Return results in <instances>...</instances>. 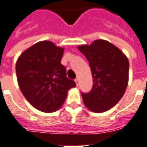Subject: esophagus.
<instances>
[{
  "mask_svg": "<svg viewBox=\"0 0 147 147\" xmlns=\"http://www.w3.org/2000/svg\"><path fill=\"white\" fill-rule=\"evenodd\" d=\"M75 82H76V85L78 86V85H79V83H80V79H79V78H76V79L75 80Z\"/></svg>",
  "mask_w": 147,
  "mask_h": 147,
  "instance_id": "34e87169",
  "label": "esophagus"
}]
</instances>
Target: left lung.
Masks as SVG:
<instances>
[{"label": "left lung", "mask_w": 147, "mask_h": 147, "mask_svg": "<svg viewBox=\"0 0 147 147\" xmlns=\"http://www.w3.org/2000/svg\"><path fill=\"white\" fill-rule=\"evenodd\" d=\"M89 62L93 87L81 93L90 110L102 113L113 107L123 97L128 82L129 62L115 45L105 40H96L90 45L78 47Z\"/></svg>", "instance_id": "obj_1"}]
</instances>
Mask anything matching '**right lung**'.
Returning <instances> with one entry per match:
<instances>
[{
  "label": "right lung",
  "instance_id": "1",
  "mask_svg": "<svg viewBox=\"0 0 147 147\" xmlns=\"http://www.w3.org/2000/svg\"><path fill=\"white\" fill-rule=\"evenodd\" d=\"M64 49L51 42L36 43L16 62L19 86L28 102L38 110L51 113L64 104L67 91L76 86L68 79L61 61Z\"/></svg>",
  "mask_w": 147,
  "mask_h": 147
}]
</instances>
